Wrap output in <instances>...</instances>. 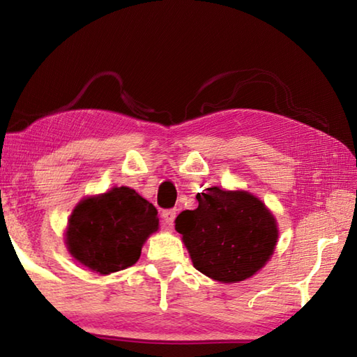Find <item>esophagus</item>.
Wrapping results in <instances>:
<instances>
[{
	"label": "esophagus",
	"mask_w": 357,
	"mask_h": 357,
	"mask_svg": "<svg viewBox=\"0 0 357 357\" xmlns=\"http://www.w3.org/2000/svg\"><path fill=\"white\" fill-rule=\"evenodd\" d=\"M176 214H178L176 209H165L164 213H162V220H164V223L168 228L173 227V222H174V219H176Z\"/></svg>",
	"instance_id": "obj_1"
}]
</instances>
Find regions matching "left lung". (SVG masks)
<instances>
[{"label": "left lung", "mask_w": 357, "mask_h": 357, "mask_svg": "<svg viewBox=\"0 0 357 357\" xmlns=\"http://www.w3.org/2000/svg\"><path fill=\"white\" fill-rule=\"evenodd\" d=\"M198 208L176 217V229L195 269L223 283L249 279L273 255L277 223L249 192L208 187Z\"/></svg>", "instance_id": "1"}]
</instances>
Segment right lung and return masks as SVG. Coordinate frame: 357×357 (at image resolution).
Wrapping results in <instances>:
<instances>
[{
	"label": "right lung",
	"instance_id": "1",
	"mask_svg": "<svg viewBox=\"0 0 357 357\" xmlns=\"http://www.w3.org/2000/svg\"><path fill=\"white\" fill-rule=\"evenodd\" d=\"M159 227L157 209L129 187L83 200L70 215L66 244L77 261L99 274L135 264Z\"/></svg>",
	"mask_w": 357,
	"mask_h": 357
}]
</instances>
